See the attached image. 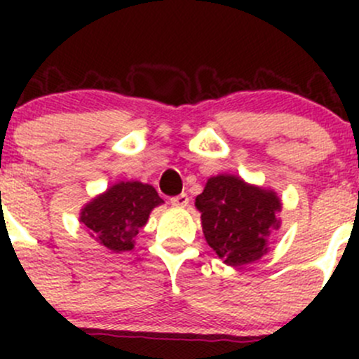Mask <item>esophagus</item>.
Wrapping results in <instances>:
<instances>
[{
	"label": "esophagus",
	"instance_id": "34e87169",
	"mask_svg": "<svg viewBox=\"0 0 359 359\" xmlns=\"http://www.w3.org/2000/svg\"><path fill=\"white\" fill-rule=\"evenodd\" d=\"M170 203L175 206H187V203H189V196H187L186 193L182 194H177V196L170 198Z\"/></svg>",
	"mask_w": 359,
	"mask_h": 359
}]
</instances>
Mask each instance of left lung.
I'll return each mask as SVG.
<instances>
[{
    "mask_svg": "<svg viewBox=\"0 0 359 359\" xmlns=\"http://www.w3.org/2000/svg\"><path fill=\"white\" fill-rule=\"evenodd\" d=\"M206 243L229 266H243L267 252L266 240L280 227L281 203L273 191L259 189L233 175L208 179L196 198Z\"/></svg>",
    "mask_w": 359,
    "mask_h": 359,
    "instance_id": "1",
    "label": "left lung"
}]
</instances>
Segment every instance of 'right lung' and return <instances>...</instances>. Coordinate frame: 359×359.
Instances as JSON below:
<instances>
[{"mask_svg":"<svg viewBox=\"0 0 359 359\" xmlns=\"http://www.w3.org/2000/svg\"><path fill=\"white\" fill-rule=\"evenodd\" d=\"M161 203L149 184L119 182L83 208L81 222L102 247L125 252L133 248V240L146 226L151 210Z\"/></svg>","mask_w":359,"mask_h":359,"instance_id":"obj_1","label":"right lung"}]
</instances>
